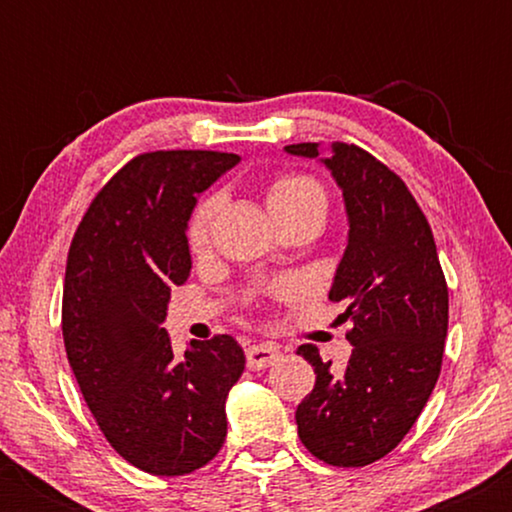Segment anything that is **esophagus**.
<instances>
[{
  "label": "esophagus",
  "instance_id": "1",
  "mask_svg": "<svg viewBox=\"0 0 512 512\" xmlns=\"http://www.w3.org/2000/svg\"><path fill=\"white\" fill-rule=\"evenodd\" d=\"M245 358H248L250 370H264L279 361L281 351L272 344H252L245 349Z\"/></svg>",
  "mask_w": 512,
  "mask_h": 512
}]
</instances>
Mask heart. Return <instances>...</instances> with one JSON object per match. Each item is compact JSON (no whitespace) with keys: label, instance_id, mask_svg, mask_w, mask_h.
<instances>
[{"label":"heart","instance_id":"obj_1","mask_svg":"<svg viewBox=\"0 0 512 512\" xmlns=\"http://www.w3.org/2000/svg\"><path fill=\"white\" fill-rule=\"evenodd\" d=\"M325 190L317 180L303 173H284L279 178L272 180L267 190V204L272 209L274 216H284L289 211L303 209V207H320L325 209ZM216 211V197H207L197 204L195 211L190 214L187 221V245L190 248H202L204 240H207L211 216Z\"/></svg>","mask_w":512,"mask_h":512}]
</instances>
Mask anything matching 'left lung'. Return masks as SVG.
<instances>
[{
    "label": "left lung",
    "mask_w": 512,
    "mask_h": 512,
    "mask_svg": "<svg viewBox=\"0 0 512 512\" xmlns=\"http://www.w3.org/2000/svg\"><path fill=\"white\" fill-rule=\"evenodd\" d=\"M315 158L317 144H289ZM342 187L349 245L330 301L346 305L354 344L342 373L313 344L298 346L315 387L298 404L301 443L334 467H366L392 452L419 419L443 366L448 284L424 211L395 170L356 144L325 158Z\"/></svg>",
    "instance_id": "1"
}]
</instances>
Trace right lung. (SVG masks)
I'll list each match as a JSON object with an SVG mask.
<instances>
[{
    "label": "right lung",
    "mask_w": 512,
    "mask_h": 512,
    "mask_svg": "<svg viewBox=\"0 0 512 512\" xmlns=\"http://www.w3.org/2000/svg\"><path fill=\"white\" fill-rule=\"evenodd\" d=\"M238 161L199 149L134 156L93 197L69 245V366L117 455L156 477H182L219 455L226 395L245 368L228 334L178 358L161 327L170 289L192 269L185 228L197 195Z\"/></svg>",
    "instance_id": "add662e5"
}]
</instances>
